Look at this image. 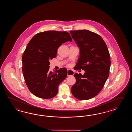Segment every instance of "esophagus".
Wrapping results in <instances>:
<instances>
[{"instance_id": "obj_1", "label": "esophagus", "mask_w": 132, "mask_h": 132, "mask_svg": "<svg viewBox=\"0 0 132 132\" xmlns=\"http://www.w3.org/2000/svg\"><path fill=\"white\" fill-rule=\"evenodd\" d=\"M74 72L73 71V70H70V69H68L67 70V76H73L74 75Z\"/></svg>"}]
</instances>
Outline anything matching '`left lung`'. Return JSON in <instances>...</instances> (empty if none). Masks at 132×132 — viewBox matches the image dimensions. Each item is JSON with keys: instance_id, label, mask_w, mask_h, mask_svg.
<instances>
[{"instance_id": "left-lung-1", "label": "left lung", "mask_w": 132, "mask_h": 132, "mask_svg": "<svg viewBox=\"0 0 132 132\" xmlns=\"http://www.w3.org/2000/svg\"><path fill=\"white\" fill-rule=\"evenodd\" d=\"M70 33L80 49L75 67L85 71L84 75H74L76 82L71 92L76 98L87 100L97 95L107 81L111 64L110 53L98 34L87 30L71 31Z\"/></svg>"}]
</instances>
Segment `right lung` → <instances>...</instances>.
I'll return each instance as SVG.
<instances>
[{
	"label": "right lung",
	"mask_w": 132,
	"mask_h": 132,
	"mask_svg": "<svg viewBox=\"0 0 132 132\" xmlns=\"http://www.w3.org/2000/svg\"><path fill=\"white\" fill-rule=\"evenodd\" d=\"M72 42L67 31H45L34 35L22 55V73L31 93L42 98H52L58 92L59 84L67 77V71L61 68L50 72V60L56 57L63 43Z\"/></svg>",
	"instance_id": "add662e5"
}]
</instances>
